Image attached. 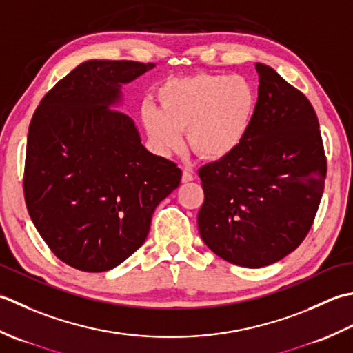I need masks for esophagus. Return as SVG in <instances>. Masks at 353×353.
Here are the masks:
<instances>
[{
	"label": "esophagus",
	"mask_w": 353,
	"mask_h": 353,
	"mask_svg": "<svg viewBox=\"0 0 353 353\" xmlns=\"http://www.w3.org/2000/svg\"><path fill=\"white\" fill-rule=\"evenodd\" d=\"M193 179H195V176H193L192 172L183 170V176H181V181L183 183H190V181H193Z\"/></svg>",
	"instance_id": "1"
}]
</instances>
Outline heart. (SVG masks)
Listing matches in <instances>:
<instances>
[{"instance_id": "obj_1", "label": "heart", "mask_w": 353, "mask_h": 353, "mask_svg": "<svg viewBox=\"0 0 353 353\" xmlns=\"http://www.w3.org/2000/svg\"><path fill=\"white\" fill-rule=\"evenodd\" d=\"M160 110L146 106L143 126L150 146L163 157L179 152L187 131L190 148L205 160L232 155L247 139L256 92L243 77L193 74L164 83L157 92Z\"/></svg>"}]
</instances>
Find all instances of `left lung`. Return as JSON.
I'll use <instances>...</instances> for the list:
<instances>
[{"label":"left lung","instance_id":"8db88e82","mask_svg":"<svg viewBox=\"0 0 353 353\" xmlns=\"http://www.w3.org/2000/svg\"><path fill=\"white\" fill-rule=\"evenodd\" d=\"M253 123L239 149L199 169L201 239L245 268L276 263L311 228L325 190L326 158L309 100L276 70L256 62Z\"/></svg>","mask_w":353,"mask_h":353}]
</instances>
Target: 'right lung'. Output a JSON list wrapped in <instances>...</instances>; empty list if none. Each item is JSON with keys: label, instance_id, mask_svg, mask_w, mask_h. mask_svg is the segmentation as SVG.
Returning a JSON list of instances; mask_svg holds the SVG:
<instances>
[{"label": "right lung", "instance_id": "add662e5", "mask_svg": "<svg viewBox=\"0 0 353 353\" xmlns=\"http://www.w3.org/2000/svg\"><path fill=\"white\" fill-rule=\"evenodd\" d=\"M155 67L86 61L36 108L27 137L24 195L50 250L86 272L116 268L146 241L161 201L181 170L141 145L120 112L121 86Z\"/></svg>", "mask_w": 353, "mask_h": 353}]
</instances>
